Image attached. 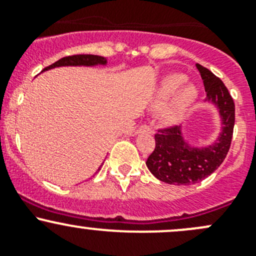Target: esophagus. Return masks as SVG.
I'll use <instances>...</instances> for the list:
<instances>
[{
	"label": "esophagus",
	"instance_id": "esophagus-1",
	"mask_svg": "<svg viewBox=\"0 0 256 256\" xmlns=\"http://www.w3.org/2000/svg\"><path fill=\"white\" fill-rule=\"evenodd\" d=\"M152 132V127L148 124H143L138 128L136 133H150Z\"/></svg>",
	"mask_w": 256,
	"mask_h": 256
}]
</instances>
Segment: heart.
Instances as JSON below:
<instances>
[{"label":"heart","mask_w":256,"mask_h":256,"mask_svg":"<svg viewBox=\"0 0 256 256\" xmlns=\"http://www.w3.org/2000/svg\"><path fill=\"white\" fill-rule=\"evenodd\" d=\"M186 77L172 73L162 78L154 92V107L163 104L159 118L164 123H176L186 114L198 97V90L193 83H186Z\"/></svg>","instance_id":"obj_1"}]
</instances>
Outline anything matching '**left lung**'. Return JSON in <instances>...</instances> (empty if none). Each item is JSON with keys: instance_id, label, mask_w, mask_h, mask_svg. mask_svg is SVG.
Wrapping results in <instances>:
<instances>
[{"instance_id": "8db88e82", "label": "left lung", "mask_w": 256, "mask_h": 256, "mask_svg": "<svg viewBox=\"0 0 256 256\" xmlns=\"http://www.w3.org/2000/svg\"><path fill=\"white\" fill-rule=\"evenodd\" d=\"M206 92V100L219 110L222 132L213 144L196 148L186 143L180 127L158 129L156 148L146 164L160 182L174 186H192L208 178L224 162L232 138L235 104L220 78L196 63Z\"/></svg>"}]
</instances>
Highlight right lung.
Here are the masks:
<instances>
[{"label":"right lung","instance_id":"1","mask_svg":"<svg viewBox=\"0 0 256 256\" xmlns=\"http://www.w3.org/2000/svg\"><path fill=\"white\" fill-rule=\"evenodd\" d=\"M98 64H107V60L102 56H94V54H76V56H68V57H63L58 60L57 62L52 63L50 66L46 67L43 70H48L50 68L56 67H63V66H98ZM42 70V72H43ZM98 169V170H100Z\"/></svg>","mask_w":256,"mask_h":256}]
</instances>
